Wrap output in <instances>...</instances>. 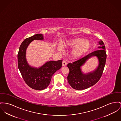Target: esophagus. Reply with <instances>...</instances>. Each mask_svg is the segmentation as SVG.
<instances>
[{"mask_svg":"<svg viewBox=\"0 0 121 121\" xmlns=\"http://www.w3.org/2000/svg\"><path fill=\"white\" fill-rule=\"evenodd\" d=\"M66 64H67L66 62L65 61V60H63V62H62V66H65Z\"/></svg>","mask_w":121,"mask_h":121,"instance_id":"esophagus-1","label":"esophagus"}]
</instances>
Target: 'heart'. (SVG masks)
I'll list each match as a JSON object with an SVG mask.
<instances>
[{
	"mask_svg": "<svg viewBox=\"0 0 121 121\" xmlns=\"http://www.w3.org/2000/svg\"><path fill=\"white\" fill-rule=\"evenodd\" d=\"M63 46L66 48H73L72 55L73 58H77L89 50L91 47V43L85 39L77 38L65 41ZM57 48L59 51L63 50L62 45L60 44L57 45Z\"/></svg>",
	"mask_w": 121,
	"mask_h": 121,
	"instance_id": "obj_1",
	"label": "heart"
}]
</instances>
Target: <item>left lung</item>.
<instances>
[{
	"instance_id": "obj_1",
	"label": "left lung",
	"mask_w": 121,
	"mask_h": 121,
	"mask_svg": "<svg viewBox=\"0 0 121 121\" xmlns=\"http://www.w3.org/2000/svg\"><path fill=\"white\" fill-rule=\"evenodd\" d=\"M99 49L95 51L72 63H68L67 67L69 73L67 76V80L73 89L76 90H83L88 89L94 85L100 79L105 67L106 59L105 48L103 41L99 42ZM96 56L99 64L97 69L93 72L84 74L81 72L80 67L90 57Z\"/></svg>"
}]
</instances>
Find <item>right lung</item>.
Here are the masks:
<instances>
[{
	"instance_id": "add662e5",
	"label": "right lung",
	"mask_w": 121,
	"mask_h": 121,
	"mask_svg": "<svg viewBox=\"0 0 121 121\" xmlns=\"http://www.w3.org/2000/svg\"><path fill=\"white\" fill-rule=\"evenodd\" d=\"M41 34H36L26 39L20 46L17 55L18 67L26 84L32 89L42 90L46 89L50 82L53 75L62 66V60L49 61L38 68L31 66L26 58V50L34 40H43Z\"/></svg>"
}]
</instances>
